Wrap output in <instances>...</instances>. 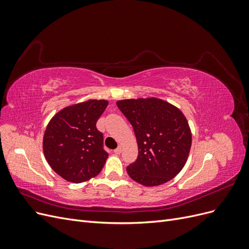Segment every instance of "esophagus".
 Returning a JSON list of instances; mask_svg holds the SVG:
<instances>
[{"label": "esophagus", "instance_id": "34e87169", "mask_svg": "<svg viewBox=\"0 0 249 249\" xmlns=\"http://www.w3.org/2000/svg\"><path fill=\"white\" fill-rule=\"evenodd\" d=\"M122 150H123V147L119 145L117 148H115V149H114V154H116V155H119L120 153H122Z\"/></svg>", "mask_w": 249, "mask_h": 249}]
</instances>
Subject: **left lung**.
Wrapping results in <instances>:
<instances>
[{"label": "left lung", "instance_id": "1", "mask_svg": "<svg viewBox=\"0 0 249 249\" xmlns=\"http://www.w3.org/2000/svg\"><path fill=\"white\" fill-rule=\"evenodd\" d=\"M116 105L133 125L138 144L137 160L126 167L127 175L146 187L169 182L185 166L191 148L192 134L183 112L157 97Z\"/></svg>", "mask_w": 249, "mask_h": 249}]
</instances>
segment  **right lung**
Instances as JSON below:
<instances>
[{"mask_svg": "<svg viewBox=\"0 0 249 249\" xmlns=\"http://www.w3.org/2000/svg\"><path fill=\"white\" fill-rule=\"evenodd\" d=\"M106 100H88L60 110L43 135L42 148L49 165L67 182L83 183L103 169L108 153L96 122L108 106Z\"/></svg>", "mask_w": 249, "mask_h": 249, "instance_id": "add662e5", "label": "right lung"}]
</instances>
